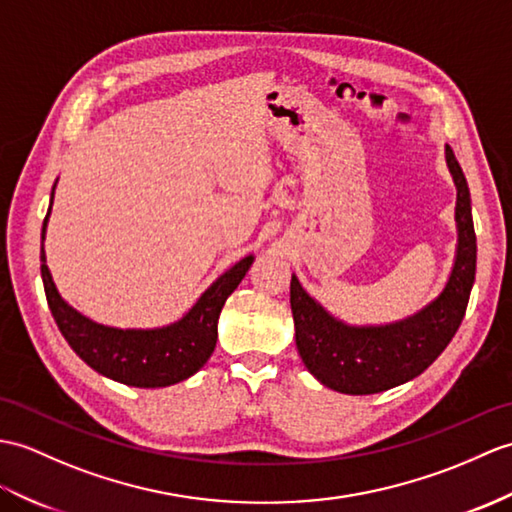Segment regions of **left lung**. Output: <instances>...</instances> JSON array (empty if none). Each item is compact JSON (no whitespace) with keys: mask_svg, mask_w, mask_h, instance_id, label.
<instances>
[{"mask_svg":"<svg viewBox=\"0 0 512 512\" xmlns=\"http://www.w3.org/2000/svg\"><path fill=\"white\" fill-rule=\"evenodd\" d=\"M445 161L456 185V257L443 290L421 310L384 325H349L329 314L292 275L296 349L323 386L344 395H375L406 384L445 351L458 331L475 281L478 246L467 178L449 146Z\"/></svg>","mask_w":512,"mask_h":512,"instance_id":"obj_1","label":"left lung"}]
</instances>
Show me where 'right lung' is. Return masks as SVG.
Wrapping results in <instances>:
<instances>
[{"mask_svg":"<svg viewBox=\"0 0 512 512\" xmlns=\"http://www.w3.org/2000/svg\"><path fill=\"white\" fill-rule=\"evenodd\" d=\"M56 183L43 220L41 242H45ZM253 261L255 255L242 257L229 270H224L181 318L170 325L148 329L102 325L71 307L56 288L43 246L41 277L56 325L80 360H85L93 371L113 382L135 388H165L192 377L207 364L216 349L218 318L224 301L242 283Z\"/></svg>","mask_w":512,"mask_h":512,"instance_id":"right-lung-1","label":"right lung"}]
</instances>
